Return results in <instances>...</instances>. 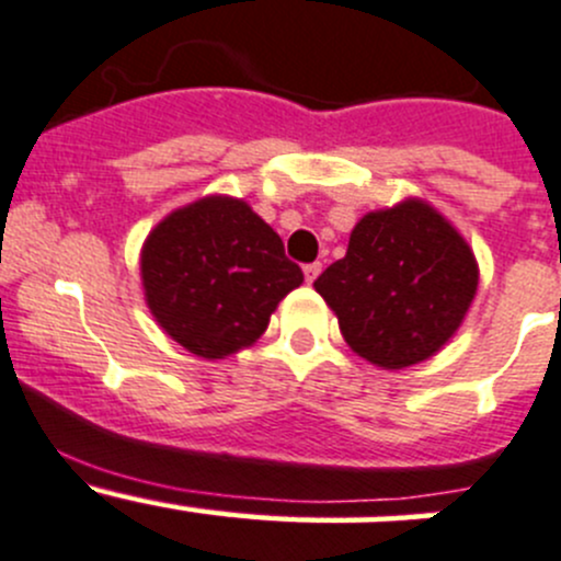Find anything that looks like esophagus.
<instances>
[{
	"mask_svg": "<svg viewBox=\"0 0 561 561\" xmlns=\"http://www.w3.org/2000/svg\"><path fill=\"white\" fill-rule=\"evenodd\" d=\"M302 273H305V280H308V283H313L316 278H319V273H321V264H319V262H313V264H305V270H302Z\"/></svg>",
	"mask_w": 561,
	"mask_h": 561,
	"instance_id": "obj_1",
	"label": "esophagus"
}]
</instances>
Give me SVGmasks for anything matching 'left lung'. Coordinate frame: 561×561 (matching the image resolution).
Segmentation results:
<instances>
[{
    "label": "left lung",
    "instance_id": "obj_1",
    "mask_svg": "<svg viewBox=\"0 0 561 561\" xmlns=\"http://www.w3.org/2000/svg\"><path fill=\"white\" fill-rule=\"evenodd\" d=\"M480 283L461 231L423 198L363 215L346 256L313 283L354 354L385 370L425 363L450 343Z\"/></svg>",
    "mask_w": 561,
    "mask_h": 561
}]
</instances>
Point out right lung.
I'll return each instance as SVG.
<instances>
[{
    "instance_id": "1",
    "label": "right lung",
    "mask_w": 561,
    "mask_h": 561,
    "mask_svg": "<svg viewBox=\"0 0 561 561\" xmlns=\"http://www.w3.org/2000/svg\"><path fill=\"white\" fill-rule=\"evenodd\" d=\"M141 286L160 330L204 359H226L264 335L302 270L251 204L204 196L165 215L141 245Z\"/></svg>"
}]
</instances>
